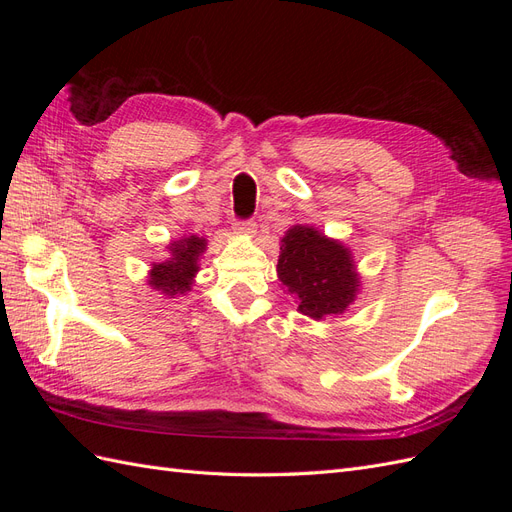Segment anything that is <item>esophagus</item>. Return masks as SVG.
Returning <instances> with one entry per match:
<instances>
[{
  "label": "esophagus",
  "mask_w": 512,
  "mask_h": 512,
  "mask_svg": "<svg viewBox=\"0 0 512 512\" xmlns=\"http://www.w3.org/2000/svg\"><path fill=\"white\" fill-rule=\"evenodd\" d=\"M235 232H237V235L254 237L256 235V224L254 222H235Z\"/></svg>",
  "instance_id": "1"
}]
</instances>
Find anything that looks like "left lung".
Wrapping results in <instances>:
<instances>
[{
	"label": "left lung",
	"mask_w": 512,
	"mask_h": 512,
	"mask_svg": "<svg viewBox=\"0 0 512 512\" xmlns=\"http://www.w3.org/2000/svg\"><path fill=\"white\" fill-rule=\"evenodd\" d=\"M277 277L312 320L342 316L363 286L350 247L309 224H292L280 239Z\"/></svg>",
	"instance_id": "obj_1"
}]
</instances>
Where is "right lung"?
I'll use <instances>...</instances> for the list:
<instances>
[{
    "mask_svg": "<svg viewBox=\"0 0 512 512\" xmlns=\"http://www.w3.org/2000/svg\"><path fill=\"white\" fill-rule=\"evenodd\" d=\"M168 258L153 262L147 273V286L158 290L162 297L175 299L190 292L196 273L200 271V256L207 252V239L198 235H183L166 245Z\"/></svg>",
    "mask_w": 512,
    "mask_h": 512,
    "instance_id": "obj_1",
    "label": "right lung"
}]
</instances>
